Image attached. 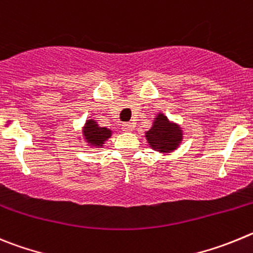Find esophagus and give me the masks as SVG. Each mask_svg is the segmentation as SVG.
<instances>
[{
  "label": "esophagus",
  "mask_w": 253,
  "mask_h": 253,
  "mask_svg": "<svg viewBox=\"0 0 253 253\" xmlns=\"http://www.w3.org/2000/svg\"><path fill=\"white\" fill-rule=\"evenodd\" d=\"M133 128H135V126H133L132 122H125V124H122V131L131 132L133 131Z\"/></svg>",
  "instance_id": "esophagus-1"
}]
</instances>
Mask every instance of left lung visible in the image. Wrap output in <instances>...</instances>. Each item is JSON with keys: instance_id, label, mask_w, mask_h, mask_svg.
I'll return each instance as SVG.
<instances>
[{"instance_id": "left-lung-1", "label": "left lung", "mask_w": 253, "mask_h": 253, "mask_svg": "<svg viewBox=\"0 0 253 253\" xmlns=\"http://www.w3.org/2000/svg\"><path fill=\"white\" fill-rule=\"evenodd\" d=\"M145 137L151 149L160 154H168L179 147L183 141V129L160 112L155 117L151 128L145 132Z\"/></svg>"}]
</instances>
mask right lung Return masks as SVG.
Listing matches in <instances>:
<instances>
[{
	"mask_svg": "<svg viewBox=\"0 0 253 253\" xmlns=\"http://www.w3.org/2000/svg\"><path fill=\"white\" fill-rule=\"evenodd\" d=\"M83 137L87 146L102 147L108 138L112 136V131L107 127H101L94 120H87L83 127Z\"/></svg>",
	"mask_w": 253,
	"mask_h": 253,
	"instance_id": "1",
	"label": "right lung"
}]
</instances>
